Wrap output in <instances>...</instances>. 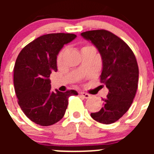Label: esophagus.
<instances>
[{"instance_id": "1", "label": "esophagus", "mask_w": 154, "mask_h": 154, "mask_svg": "<svg viewBox=\"0 0 154 154\" xmlns=\"http://www.w3.org/2000/svg\"><path fill=\"white\" fill-rule=\"evenodd\" d=\"M80 94L81 96H83V97H84V98H86V99L89 98V97H90V94H87V93H86V92H83V91H81V92L80 93Z\"/></svg>"}]
</instances>
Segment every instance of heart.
Returning a JSON list of instances; mask_svg holds the SVG:
<instances>
[{
    "label": "heart",
    "mask_w": 154,
    "mask_h": 154,
    "mask_svg": "<svg viewBox=\"0 0 154 154\" xmlns=\"http://www.w3.org/2000/svg\"><path fill=\"white\" fill-rule=\"evenodd\" d=\"M63 51H61L60 54L57 56V63H60L62 61V59H63Z\"/></svg>",
    "instance_id": "b5f03b06"
}]
</instances>
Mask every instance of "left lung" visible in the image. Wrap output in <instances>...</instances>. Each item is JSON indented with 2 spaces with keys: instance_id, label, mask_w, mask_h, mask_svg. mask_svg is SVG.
<instances>
[{
  "instance_id": "left-lung-1",
  "label": "left lung",
  "mask_w": 154,
  "mask_h": 154,
  "mask_svg": "<svg viewBox=\"0 0 154 154\" xmlns=\"http://www.w3.org/2000/svg\"><path fill=\"white\" fill-rule=\"evenodd\" d=\"M81 35L97 48L103 69L100 81L109 89L100 111L91 113L94 120L110 125L122 117L133 101L139 81V67L130 48L106 29L83 32Z\"/></svg>"
}]
</instances>
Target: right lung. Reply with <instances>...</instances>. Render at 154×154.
I'll return each mask as SVG.
<instances>
[{"label":"right lung","instance_id":"1","mask_svg":"<svg viewBox=\"0 0 154 154\" xmlns=\"http://www.w3.org/2000/svg\"><path fill=\"white\" fill-rule=\"evenodd\" d=\"M77 37L72 33H50L35 38L21 50L15 61L13 81L23 112L41 126L54 125L64 116L68 97L75 90L51 91L50 75L57 71V58L64 45Z\"/></svg>","mask_w":154,"mask_h":154}]
</instances>
